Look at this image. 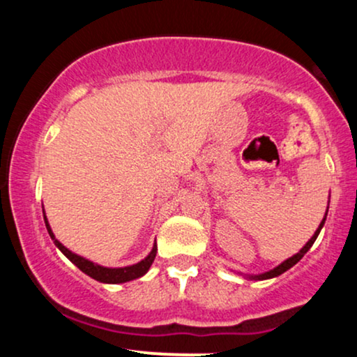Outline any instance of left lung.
<instances>
[{
  "label": "left lung",
  "mask_w": 357,
  "mask_h": 357,
  "mask_svg": "<svg viewBox=\"0 0 357 357\" xmlns=\"http://www.w3.org/2000/svg\"><path fill=\"white\" fill-rule=\"evenodd\" d=\"M327 210H329V206H327ZM326 216H327V211H326V215H324V220L321 221V225H319V228H317V230H315V233L312 235V238H310L309 241H307V243L304 245V247L301 248V252L296 253V255H294V257L287 258V260H285V261H282V264L278 265V267L272 268V270H268V272H265V273H260V275H248V278H253V280H267V278L278 277V275H282V273H284V272H287V270H289V268H292L294 265H296L297 261L301 260V258L304 257L305 253L309 252V250H310V247H312V245H314L315 238H317L319 233H321V230H322L324 223H326Z\"/></svg>",
  "instance_id": "obj_1"
}]
</instances>
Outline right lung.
Returning <instances> with one entry per match:
<instances>
[{"label": "right lung", "instance_id": "obj_1", "mask_svg": "<svg viewBox=\"0 0 357 357\" xmlns=\"http://www.w3.org/2000/svg\"><path fill=\"white\" fill-rule=\"evenodd\" d=\"M43 218H45V225H47L48 235L52 236L53 243H55L56 247H59L60 252L63 253V255L67 257L68 260L72 261V264H75L77 267L82 270V272L87 273L89 277L96 278V280L102 282V284H124V282H129V280H134V278L142 277L147 272V270H149L151 265H153V261H154V258H155V253H158V247H155V245H154L153 250H151L149 255H147L144 260H141L136 265H129V267H121V268L102 267V265L93 264V261H90V260H87V258L77 255V253L70 252V250H68L67 247H63V245H61L60 241L55 238V235H53L50 225H48L47 216H45V210H43Z\"/></svg>", "mask_w": 357, "mask_h": 357}]
</instances>
